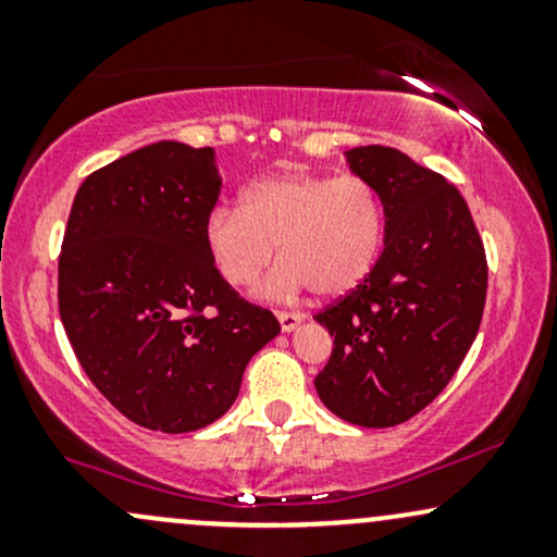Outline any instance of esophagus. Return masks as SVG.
Here are the masks:
<instances>
[{
	"label": "esophagus",
	"instance_id": "esophagus-1",
	"mask_svg": "<svg viewBox=\"0 0 557 557\" xmlns=\"http://www.w3.org/2000/svg\"><path fill=\"white\" fill-rule=\"evenodd\" d=\"M277 322L283 332H293L304 322V314H296V311H277Z\"/></svg>",
	"mask_w": 557,
	"mask_h": 557
}]
</instances>
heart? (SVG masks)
<instances>
[{
    "mask_svg": "<svg viewBox=\"0 0 557 557\" xmlns=\"http://www.w3.org/2000/svg\"><path fill=\"white\" fill-rule=\"evenodd\" d=\"M385 214L376 190L356 175L274 172L251 183L238 207H216L203 246L227 285L251 287L277 246L283 264L267 296L311 290L337 298L359 287L380 257Z\"/></svg>",
    "mask_w": 557,
    "mask_h": 557,
    "instance_id": "heart-1",
    "label": "heart"
}]
</instances>
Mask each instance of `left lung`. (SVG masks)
<instances>
[{
  "instance_id": "8db88e82",
  "label": "left lung",
  "mask_w": 557,
  "mask_h": 557,
  "mask_svg": "<svg viewBox=\"0 0 557 557\" xmlns=\"http://www.w3.org/2000/svg\"><path fill=\"white\" fill-rule=\"evenodd\" d=\"M345 162L376 190L385 248L348 296L314 317L332 335L319 398L359 426H395L443 393L474 343L487 298V257L463 196L389 146Z\"/></svg>"
}]
</instances>
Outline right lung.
<instances>
[{"label":"right lung","instance_id":"right-lung-1","mask_svg":"<svg viewBox=\"0 0 557 557\" xmlns=\"http://www.w3.org/2000/svg\"><path fill=\"white\" fill-rule=\"evenodd\" d=\"M222 190L214 149L144 146L91 172L60 253V317L83 372L146 430L196 432L238 398L280 324L230 287L203 246Z\"/></svg>","mask_w":557,"mask_h":557}]
</instances>
